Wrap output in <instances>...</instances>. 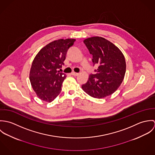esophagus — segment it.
Here are the masks:
<instances>
[{
  "instance_id": "34e87169",
  "label": "esophagus",
  "mask_w": 155,
  "mask_h": 155,
  "mask_svg": "<svg viewBox=\"0 0 155 155\" xmlns=\"http://www.w3.org/2000/svg\"><path fill=\"white\" fill-rule=\"evenodd\" d=\"M72 75H73V76H78V74H79V73H76V72H74V71H73V72H71V73Z\"/></svg>"
}]
</instances>
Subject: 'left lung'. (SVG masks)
<instances>
[{
    "instance_id": "1",
    "label": "left lung",
    "mask_w": 155,
    "mask_h": 155,
    "mask_svg": "<svg viewBox=\"0 0 155 155\" xmlns=\"http://www.w3.org/2000/svg\"><path fill=\"white\" fill-rule=\"evenodd\" d=\"M84 42L92 55L95 74H91L82 88L90 96L102 98L114 93L122 84L126 62L120 50L107 39L98 36L89 38Z\"/></svg>"
}]
</instances>
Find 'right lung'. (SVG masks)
Masks as SVG:
<instances>
[{
	"label": "right lung",
	"mask_w": 155,
	"mask_h": 155,
	"mask_svg": "<svg viewBox=\"0 0 155 155\" xmlns=\"http://www.w3.org/2000/svg\"><path fill=\"white\" fill-rule=\"evenodd\" d=\"M76 39L54 41L42 48L35 57L30 71L31 87L41 100L52 101L61 92L66 75L58 71L62 67L68 49Z\"/></svg>",
	"instance_id": "obj_1"
}]
</instances>
